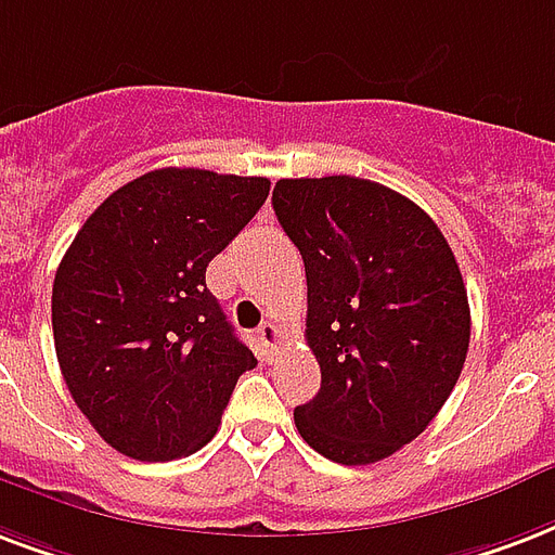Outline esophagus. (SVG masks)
Listing matches in <instances>:
<instances>
[{"mask_svg": "<svg viewBox=\"0 0 555 555\" xmlns=\"http://www.w3.org/2000/svg\"><path fill=\"white\" fill-rule=\"evenodd\" d=\"M259 344L264 346V352L273 358L279 349V344H282V332H279V325L276 323H264L259 328Z\"/></svg>", "mask_w": 555, "mask_h": 555, "instance_id": "1", "label": "esophagus"}]
</instances>
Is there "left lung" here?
I'll return each instance as SVG.
<instances>
[{
  "label": "left lung",
  "mask_w": 555,
  "mask_h": 555,
  "mask_svg": "<svg viewBox=\"0 0 555 555\" xmlns=\"http://www.w3.org/2000/svg\"><path fill=\"white\" fill-rule=\"evenodd\" d=\"M273 211L306 261V340L323 375L296 430L334 463H378L428 428L463 372L460 264L428 211L361 177L279 180Z\"/></svg>",
  "instance_id": "left-lung-1"
}]
</instances>
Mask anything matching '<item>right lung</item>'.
Returning <instances> with one entry per match:
<instances>
[{
  "mask_svg": "<svg viewBox=\"0 0 555 555\" xmlns=\"http://www.w3.org/2000/svg\"><path fill=\"white\" fill-rule=\"evenodd\" d=\"M268 192V177L156 168L109 194L66 249L54 352L80 413L118 454L163 463L201 451L256 366L206 268Z\"/></svg>",
  "mask_w": 555,
  "mask_h": 555,
  "instance_id": "1",
  "label": "right lung"
}]
</instances>
